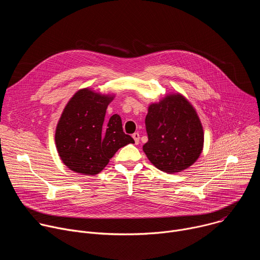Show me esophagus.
<instances>
[{
	"instance_id": "obj_1",
	"label": "esophagus",
	"mask_w": 260,
	"mask_h": 260,
	"mask_svg": "<svg viewBox=\"0 0 260 260\" xmlns=\"http://www.w3.org/2000/svg\"><path fill=\"white\" fill-rule=\"evenodd\" d=\"M133 138H134V140H135V144L138 145V144L140 143V135H139V133L133 134Z\"/></svg>"
}]
</instances>
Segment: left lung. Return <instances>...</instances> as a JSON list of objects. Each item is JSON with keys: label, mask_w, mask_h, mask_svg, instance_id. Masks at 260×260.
Wrapping results in <instances>:
<instances>
[{"label": "left lung", "mask_w": 260, "mask_h": 260, "mask_svg": "<svg viewBox=\"0 0 260 260\" xmlns=\"http://www.w3.org/2000/svg\"><path fill=\"white\" fill-rule=\"evenodd\" d=\"M148 142L143 151L158 170L174 174L193 165L202 153L204 131L191 104L169 94L151 104L145 119Z\"/></svg>", "instance_id": "obj_1"}]
</instances>
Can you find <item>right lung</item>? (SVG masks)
I'll use <instances>...</instances> for the list:
<instances>
[{
    "label": "right lung",
    "instance_id": "right-lung-1",
    "mask_svg": "<svg viewBox=\"0 0 260 260\" xmlns=\"http://www.w3.org/2000/svg\"><path fill=\"white\" fill-rule=\"evenodd\" d=\"M112 100L111 95L83 88L64 107L55 131V144L60 159L70 170L96 175L118 149L135 143L124 134L119 115L106 120V110Z\"/></svg>",
    "mask_w": 260,
    "mask_h": 260
}]
</instances>
